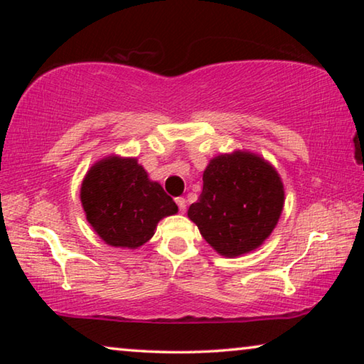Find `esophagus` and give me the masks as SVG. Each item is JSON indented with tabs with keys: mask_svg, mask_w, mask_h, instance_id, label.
Returning a JSON list of instances; mask_svg holds the SVG:
<instances>
[{
	"mask_svg": "<svg viewBox=\"0 0 364 364\" xmlns=\"http://www.w3.org/2000/svg\"><path fill=\"white\" fill-rule=\"evenodd\" d=\"M176 205L180 207V212H186V199L184 197H176Z\"/></svg>",
	"mask_w": 364,
	"mask_h": 364,
	"instance_id": "1",
	"label": "esophagus"
}]
</instances>
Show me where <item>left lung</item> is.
I'll return each instance as SVG.
<instances>
[{
  "label": "left lung",
  "instance_id": "obj_1",
  "mask_svg": "<svg viewBox=\"0 0 364 364\" xmlns=\"http://www.w3.org/2000/svg\"><path fill=\"white\" fill-rule=\"evenodd\" d=\"M199 200L188 217L202 237L225 257L260 247L278 225L284 207L281 176L267 160L234 151L210 160Z\"/></svg>",
  "mask_w": 364,
  "mask_h": 364
}]
</instances>
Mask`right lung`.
Here are the masks:
<instances>
[{
    "instance_id": "add662e5",
    "label": "right lung",
    "mask_w": 364,
    "mask_h": 364,
    "mask_svg": "<svg viewBox=\"0 0 364 364\" xmlns=\"http://www.w3.org/2000/svg\"><path fill=\"white\" fill-rule=\"evenodd\" d=\"M86 220L112 247L136 249L178 207L136 159L109 156L88 170L80 189Z\"/></svg>"
}]
</instances>
